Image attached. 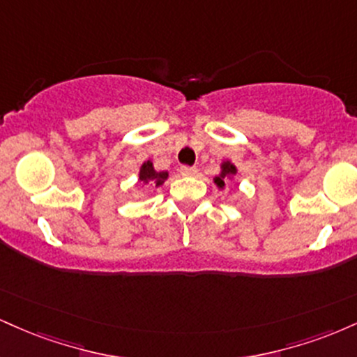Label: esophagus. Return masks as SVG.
Returning <instances> with one entry per match:
<instances>
[{
  "mask_svg": "<svg viewBox=\"0 0 357 357\" xmlns=\"http://www.w3.org/2000/svg\"><path fill=\"white\" fill-rule=\"evenodd\" d=\"M179 173H181V176H196L198 174V169L195 166H183L179 169Z\"/></svg>",
  "mask_w": 357,
  "mask_h": 357,
  "instance_id": "obj_1",
  "label": "esophagus"
}]
</instances>
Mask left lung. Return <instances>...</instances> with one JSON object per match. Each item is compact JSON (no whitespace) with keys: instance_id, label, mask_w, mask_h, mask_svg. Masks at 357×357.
Wrapping results in <instances>:
<instances>
[{"instance_id":"8db88e82","label":"left lung","mask_w":357,"mask_h":357,"mask_svg":"<svg viewBox=\"0 0 357 357\" xmlns=\"http://www.w3.org/2000/svg\"><path fill=\"white\" fill-rule=\"evenodd\" d=\"M236 173V169H235V166L231 165V162H223V165H221V174L218 176V178L215 179V183L218 184L220 188H223L225 186V181L223 179H227V178H230V176H233Z\"/></svg>"}]
</instances>
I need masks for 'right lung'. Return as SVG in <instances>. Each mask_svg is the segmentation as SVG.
Returning <instances> with one entry per match:
<instances>
[{
	"instance_id": "1",
	"label": "right lung",
	"mask_w": 357,
	"mask_h": 357,
	"mask_svg": "<svg viewBox=\"0 0 357 357\" xmlns=\"http://www.w3.org/2000/svg\"><path fill=\"white\" fill-rule=\"evenodd\" d=\"M167 178V173H158V171H154L153 167V162L147 161L142 165L141 167V173H139V179H141V183L144 184H155V186H161L162 183L166 181Z\"/></svg>"
}]
</instances>
